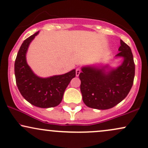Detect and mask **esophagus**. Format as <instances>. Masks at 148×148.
I'll use <instances>...</instances> for the list:
<instances>
[{"label":"esophagus","mask_w":148,"mask_h":148,"mask_svg":"<svg viewBox=\"0 0 148 148\" xmlns=\"http://www.w3.org/2000/svg\"><path fill=\"white\" fill-rule=\"evenodd\" d=\"M80 73H81V69H80L79 68H77L76 69V76H79Z\"/></svg>","instance_id":"1"}]
</instances>
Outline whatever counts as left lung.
<instances>
[{"mask_svg":"<svg viewBox=\"0 0 148 148\" xmlns=\"http://www.w3.org/2000/svg\"><path fill=\"white\" fill-rule=\"evenodd\" d=\"M120 52L115 58H123L116 67L96 63L83 66L79 74L83 101L92 108H113L130 92L135 75V64L130 47L120 40Z\"/></svg>","mask_w":148,"mask_h":148,"instance_id":"left-lung-1","label":"left lung"}]
</instances>
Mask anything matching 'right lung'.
Returning <instances> with one entry per match:
<instances>
[{"label": "right lung", "mask_w": 148, "mask_h": 148, "mask_svg": "<svg viewBox=\"0 0 148 148\" xmlns=\"http://www.w3.org/2000/svg\"><path fill=\"white\" fill-rule=\"evenodd\" d=\"M39 32L22 43L15 60V78L18 90L26 101L40 108H51L61 102L66 88L75 77L76 69L64 74L45 78L34 73L27 62L26 53L30 44Z\"/></svg>", "instance_id": "add662e5"}]
</instances>
